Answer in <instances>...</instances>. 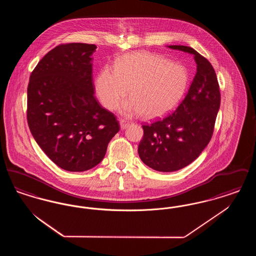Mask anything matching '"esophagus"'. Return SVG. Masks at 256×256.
<instances>
[{"label":"esophagus","instance_id":"1","mask_svg":"<svg viewBox=\"0 0 256 256\" xmlns=\"http://www.w3.org/2000/svg\"><path fill=\"white\" fill-rule=\"evenodd\" d=\"M128 126V122H126V121H124V120H121L120 121V128H121V130H126Z\"/></svg>","mask_w":256,"mask_h":256}]
</instances>
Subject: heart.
Instances as JSON below:
<instances>
[{
  "instance_id": "b5f03b06",
  "label": "heart",
  "mask_w": 256,
  "mask_h": 256,
  "mask_svg": "<svg viewBox=\"0 0 256 256\" xmlns=\"http://www.w3.org/2000/svg\"><path fill=\"white\" fill-rule=\"evenodd\" d=\"M189 74L182 65L158 54L137 52L116 61L115 69L104 67L98 74L96 92L102 104L115 110L128 93L120 112L132 117L159 118L174 110L184 97Z\"/></svg>"
}]
</instances>
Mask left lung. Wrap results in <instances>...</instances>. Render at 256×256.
I'll return each instance as SVG.
<instances>
[{
    "mask_svg": "<svg viewBox=\"0 0 256 256\" xmlns=\"http://www.w3.org/2000/svg\"><path fill=\"white\" fill-rule=\"evenodd\" d=\"M168 47L193 54L196 73L176 110L143 126L139 156L150 168L166 172L180 170L200 156L212 137L220 104L218 80L210 62L191 47Z\"/></svg>",
    "mask_w": 256,
    "mask_h": 256,
    "instance_id": "1",
    "label": "left lung"
}]
</instances>
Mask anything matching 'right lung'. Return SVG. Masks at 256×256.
<instances>
[{
  "instance_id": "add662e5",
  "label": "right lung",
  "mask_w": 256,
  "mask_h": 256,
  "mask_svg": "<svg viewBox=\"0 0 256 256\" xmlns=\"http://www.w3.org/2000/svg\"><path fill=\"white\" fill-rule=\"evenodd\" d=\"M94 44H62L38 62L28 86V128L63 170L84 172L104 159L119 132L115 116L94 97Z\"/></svg>"
}]
</instances>
